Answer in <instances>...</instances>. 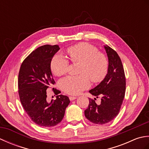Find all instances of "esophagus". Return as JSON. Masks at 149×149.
I'll return each mask as SVG.
<instances>
[{
    "mask_svg": "<svg viewBox=\"0 0 149 149\" xmlns=\"http://www.w3.org/2000/svg\"><path fill=\"white\" fill-rule=\"evenodd\" d=\"M77 97H74V96H70L69 97V99H70V100L71 101H72V100H75L77 99Z\"/></svg>",
    "mask_w": 149,
    "mask_h": 149,
    "instance_id": "1",
    "label": "esophagus"
}]
</instances>
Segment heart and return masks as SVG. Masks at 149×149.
Listing matches in <instances>:
<instances>
[{"label": "heart", "instance_id": "1", "mask_svg": "<svg viewBox=\"0 0 149 149\" xmlns=\"http://www.w3.org/2000/svg\"><path fill=\"white\" fill-rule=\"evenodd\" d=\"M67 53L72 63H80L79 74L76 76H68L61 80L60 87L70 95H78L90 86V80L99 83L106 77L108 62L103 53L98 52L95 47L82 42L68 47ZM68 60L57 54L50 62V69L56 76H61L67 72Z\"/></svg>", "mask_w": 149, "mask_h": 149}]
</instances>
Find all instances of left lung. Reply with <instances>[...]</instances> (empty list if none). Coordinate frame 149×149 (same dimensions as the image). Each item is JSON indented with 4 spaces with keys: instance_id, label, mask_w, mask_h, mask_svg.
Returning <instances> with one entry per match:
<instances>
[{
    "instance_id": "1",
    "label": "left lung",
    "mask_w": 149,
    "mask_h": 149,
    "mask_svg": "<svg viewBox=\"0 0 149 149\" xmlns=\"http://www.w3.org/2000/svg\"><path fill=\"white\" fill-rule=\"evenodd\" d=\"M108 57L107 74L101 83L89 92L97 98L100 97L99 105L89 99V105L84 111L86 118L96 124H105L118 115L125 97L126 82L124 70L118 54L109 46H104Z\"/></svg>"
}]
</instances>
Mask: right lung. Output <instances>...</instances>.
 <instances>
[{"label": "right lung", "instance_id": "right-lung-1", "mask_svg": "<svg viewBox=\"0 0 149 149\" xmlns=\"http://www.w3.org/2000/svg\"><path fill=\"white\" fill-rule=\"evenodd\" d=\"M58 45H45L31 52L22 62L18 74V88L22 106L30 118L42 127H53L61 122L69 98L59 95L53 88L56 99L47 101V91L56 83L52 77L50 62L58 51Z\"/></svg>", "mask_w": 149, "mask_h": 149}]
</instances>
